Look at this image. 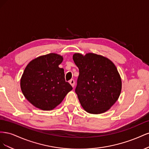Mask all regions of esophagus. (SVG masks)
Listing matches in <instances>:
<instances>
[{
	"mask_svg": "<svg viewBox=\"0 0 149 149\" xmlns=\"http://www.w3.org/2000/svg\"><path fill=\"white\" fill-rule=\"evenodd\" d=\"M69 83L72 86L74 87V79H71L69 81Z\"/></svg>",
	"mask_w": 149,
	"mask_h": 149,
	"instance_id": "esophagus-1",
	"label": "esophagus"
}]
</instances>
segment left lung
Here are the masks:
<instances>
[{
	"label": "left lung",
	"mask_w": 149,
	"mask_h": 149,
	"mask_svg": "<svg viewBox=\"0 0 149 149\" xmlns=\"http://www.w3.org/2000/svg\"><path fill=\"white\" fill-rule=\"evenodd\" d=\"M79 68L75 93L81 105L89 113L106 112L118 100L122 82L116 66L107 58L94 53L73 56Z\"/></svg>",
	"instance_id": "1"
}]
</instances>
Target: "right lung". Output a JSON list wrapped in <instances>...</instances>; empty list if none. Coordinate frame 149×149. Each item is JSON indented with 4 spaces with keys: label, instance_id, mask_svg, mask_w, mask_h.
Wrapping results in <instances>:
<instances>
[{
    "label": "right lung",
    "instance_id": "add662e5",
    "mask_svg": "<svg viewBox=\"0 0 149 149\" xmlns=\"http://www.w3.org/2000/svg\"><path fill=\"white\" fill-rule=\"evenodd\" d=\"M63 58L55 53L39 56L26 66L20 80L24 96L31 104L44 111L52 110L72 90L58 66Z\"/></svg>",
    "mask_w": 149,
    "mask_h": 149
}]
</instances>
